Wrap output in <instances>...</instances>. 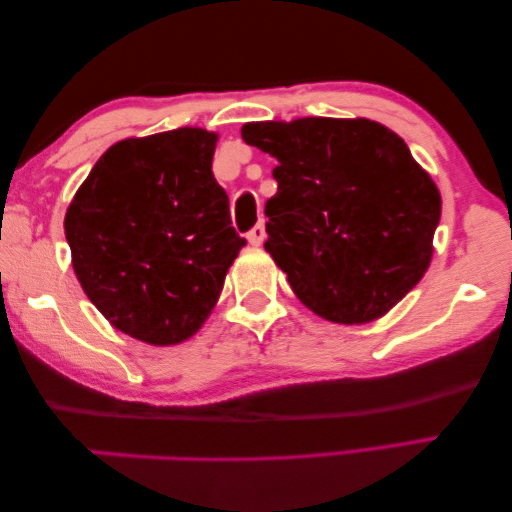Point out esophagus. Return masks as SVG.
Returning <instances> with one entry per match:
<instances>
[{"label":"esophagus","instance_id":"34e87169","mask_svg":"<svg viewBox=\"0 0 512 512\" xmlns=\"http://www.w3.org/2000/svg\"><path fill=\"white\" fill-rule=\"evenodd\" d=\"M265 236H267V233H265V224L258 222V224L254 226V229H251V231L247 233V240H249L254 247H258V245H263Z\"/></svg>","mask_w":512,"mask_h":512}]
</instances>
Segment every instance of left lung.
<instances>
[{
  "label": "left lung",
  "instance_id": "1",
  "mask_svg": "<svg viewBox=\"0 0 512 512\" xmlns=\"http://www.w3.org/2000/svg\"><path fill=\"white\" fill-rule=\"evenodd\" d=\"M242 140L279 161L265 249L313 313L365 324L420 283L440 192L395 131L363 117H304L249 122Z\"/></svg>",
  "mask_w": 512,
  "mask_h": 512
}]
</instances>
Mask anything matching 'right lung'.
Here are the masks:
<instances>
[{
  "label": "right lung",
  "instance_id": "add662e5",
  "mask_svg": "<svg viewBox=\"0 0 512 512\" xmlns=\"http://www.w3.org/2000/svg\"><path fill=\"white\" fill-rule=\"evenodd\" d=\"M215 133L183 127L115 142L65 215L83 292L115 329L149 345L195 333L247 245L213 177Z\"/></svg>",
  "mask_w": 512,
  "mask_h": 512
}]
</instances>
